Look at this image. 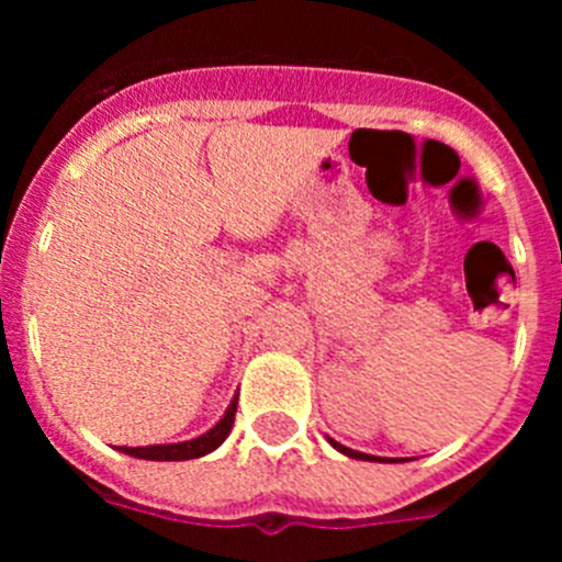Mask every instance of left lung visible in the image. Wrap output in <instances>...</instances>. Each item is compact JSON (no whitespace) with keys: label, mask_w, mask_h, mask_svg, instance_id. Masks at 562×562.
Listing matches in <instances>:
<instances>
[{"label":"left lung","mask_w":562,"mask_h":562,"mask_svg":"<svg viewBox=\"0 0 562 562\" xmlns=\"http://www.w3.org/2000/svg\"><path fill=\"white\" fill-rule=\"evenodd\" d=\"M331 445H335V448L340 450V453L351 456V459H369V456H366V453H355V450H351V448H342V445H337V441H331Z\"/></svg>","instance_id":"obj_1"}]
</instances>
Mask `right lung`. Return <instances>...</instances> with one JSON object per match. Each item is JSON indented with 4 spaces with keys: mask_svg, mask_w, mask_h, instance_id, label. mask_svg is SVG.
<instances>
[{
    "mask_svg": "<svg viewBox=\"0 0 562 562\" xmlns=\"http://www.w3.org/2000/svg\"><path fill=\"white\" fill-rule=\"evenodd\" d=\"M233 416H236V400L231 402V408L220 419L216 428L202 434L200 439L180 441V445H151V448H121L123 453L134 456V459H148V461H186V459H200V456L211 453L227 439L233 428Z\"/></svg>",
    "mask_w": 562,
    "mask_h": 562,
    "instance_id": "right-lung-1",
    "label": "right lung"
}]
</instances>
